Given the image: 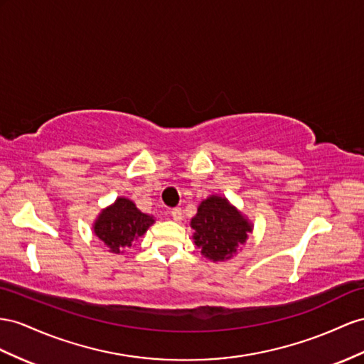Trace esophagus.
I'll return each mask as SVG.
<instances>
[{
  "instance_id": "34e87169",
  "label": "esophagus",
  "mask_w": 364,
  "mask_h": 364,
  "mask_svg": "<svg viewBox=\"0 0 364 364\" xmlns=\"http://www.w3.org/2000/svg\"><path fill=\"white\" fill-rule=\"evenodd\" d=\"M171 215H172V218H173L175 221H181V220H183V210H181V208L172 209V210H171Z\"/></svg>"
}]
</instances>
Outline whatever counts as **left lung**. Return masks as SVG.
Masks as SVG:
<instances>
[{
    "instance_id": "obj_1",
    "label": "left lung",
    "mask_w": 364,
    "mask_h": 364,
    "mask_svg": "<svg viewBox=\"0 0 364 364\" xmlns=\"http://www.w3.org/2000/svg\"><path fill=\"white\" fill-rule=\"evenodd\" d=\"M191 226L195 230V245L210 262H225L234 257L252 232V223L218 195H210L200 203Z\"/></svg>"
}]
</instances>
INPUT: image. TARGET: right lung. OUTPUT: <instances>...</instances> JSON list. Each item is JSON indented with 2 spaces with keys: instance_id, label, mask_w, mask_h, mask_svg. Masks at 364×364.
<instances>
[{
  "instance_id": "add662e5",
  "label": "right lung",
  "mask_w": 364,
  "mask_h": 364,
  "mask_svg": "<svg viewBox=\"0 0 364 364\" xmlns=\"http://www.w3.org/2000/svg\"><path fill=\"white\" fill-rule=\"evenodd\" d=\"M154 223V217L143 213L134 201L119 197L114 204L101 210L93 223V232L110 252L123 254L146 234Z\"/></svg>"
}]
</instances>
